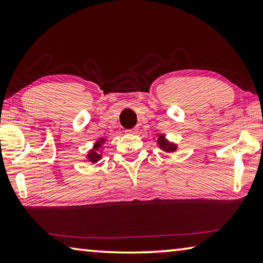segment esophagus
<instances>
[{
    "mask_svg": "<svg viewBox=\"0 0 263 263\" xmlns=\"http://www.w3.org/2000/svg\"><path fill=\"white\" fill-rule=\"evenodd\" d=\"M127 133H130V135H135V133L137 132V128H131V130H126Z\"/></svg>",
    "mask_w": 263,
    "mask_h": 263,
    "instance_id": "1",
    "label": "esophagus"
}]
</instances>
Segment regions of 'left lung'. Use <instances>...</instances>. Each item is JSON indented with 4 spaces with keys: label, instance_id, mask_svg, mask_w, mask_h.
<instances>
[{
    "label": "left lung",
    "instance_id": "left-lung-1",
    "mask_svg": "<svg viewBox=\"0 0 263 263\" xmlns=\"http://www.w3.org/2000/svg\"><path fill=\"white\" fill-rule=\"evenodd\" d=\"M158 144L160 145V147L164 151H167V152H173V151L176 149V146L169 144L168 141L164 140V138L162 136L158 139Z\"/></svg>",
    "mask_w": 263,
    "mask_h": 263
}]
</instances>
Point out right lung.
I'll return each mask as SVG.
<instances>
[{"label": "right lung", "instance_id": "1", "mask_svg": "<svg viewBox=\"0 0 263 263\" xmlns=\"http://www.w3.org/2000/svg\"><path fill=\"white\" fill-rule=\"evenodd\" d=\"M100 141H103V139H101ZM100 145H101L100 142H96L95 146H94V149H91V151H90V153H89V155H88L89 161H91L92 163L97 162V161H99V160L101 159V155L99 154V152H97V151H99Z\"/></svg>", "mask_w": 263, "mask_h": 263}]
</instances>
